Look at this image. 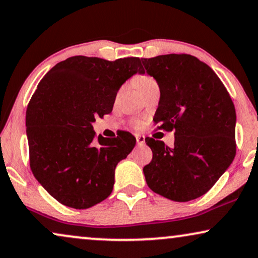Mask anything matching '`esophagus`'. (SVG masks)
Wrapping results in <instances>:
<instances>
[{
  "instance_id": "1",
  "label": "esophagus",
  "mask_w": 258,
  "mask_h": 258,
  "mask_svg": "<svg viewBox=\"0 0 258 258\" xmlns=\"http://www.w3.org/2000/svg\"><path fill=\"white\" fill-rule=\"evenodd\" d=\"M136 142L139 146H144L146 144V137L143 135H136Z\"/></svg>"
}]
</instances>
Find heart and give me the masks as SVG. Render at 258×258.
Masks as SVG:
<instances>
[{
    "mask_svg": "<svg viewBox=\"0 0 258 258\" xmlns=\"http://www.w3.org/2000/svg\"><path fill=\"white\" fill-rule=\"evenodd\" d=\"M153 82H155V81L151 79V77H148V76H142V77H139V79H137V81H136V83H137V87H139V89L141 87H143V86H146V84H149V83H153Z\"/></svg>",
    "mask_w": 258,
    "mask_h": 258,
    "instance_id": "1",
    "label": "heart"
}]
</instances>
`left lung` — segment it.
I'll return each instance as SVG.
<instances>
[{"mask_svg": "<svg viewBox=\"0 0 258 258\" xmlns=\"http://www.w3.org/2000/svg\"><path fill=\"white\" fill-rule=\"evenodd\" d=\"M156 80L160 102L154 121L175 130L174 147L147 137L153 160L143 168L154 192L176 202L202 196L230 167L236 155V111L213 69L195 56L142 58Z\"/></svg>", "mask_w": 258, "mask_h": 258, "instance_id": "8db88e82", "label": "left lung"}]
</instances>
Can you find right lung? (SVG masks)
I'll use <instances>...</instances> for the list:
<instances>
[{
  "label": "right lung",
  "instance_id": "add662e5",
  "mask_svg": "<svg viewBox=\"0 0 258 258\" xmlns=\"http://www.w3.org/2000/svg\"><path fill=\"white\" fill-rule=\"evenodd\" d=\"M135 74H143L137 57L73 56L38 83L26 116L30 168L59 203L88 209L111 194L116 165L136 139L128 132L96 137L93 123L110 114L119 88Z\"/></svg>",
  "mask_w": 258,
  "mask_h": 258
}]
</instances>
